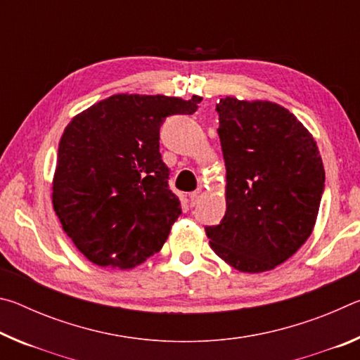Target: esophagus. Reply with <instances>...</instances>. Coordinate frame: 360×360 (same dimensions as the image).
Returning a JSON list of instances; mask_svg holds the SVG:
<instances>
[{"mask_svg": "<svg viewBox=\"0 0 360 360\" xmlns=\"http://www.w3.org/2000/svg\"><path fill=\"white\" fill-rule=\"evenodd\" d=\"M203 195H205V188H203V187H198L197 191L191 193V205H192V206L197 205V203L200 202V198L203 197Z\"/></svg>", "mask_w": 360, "mask_h": 360, "instance_id": "esophagus-1", "label": "esophagus"}]
</instances>
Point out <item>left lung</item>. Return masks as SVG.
I'll return each mask as SVG.
<instances>
[{"mask_svg":"<svg viewBox=\"0 0 360 360\" xmlns=\"http://www.w3.org/2000/svg\"><path fill=\"white\" fill-rule=\"evenodd\" d=\"M216 111L227 211L206 227L210 246L238 271L273 270L313 233L326 181L319 149L276 103L225 96Z\"/></svg>","mask_w":360,"mask_h":360,"instance_id":"8db88e82","label":"left lung"}]
</instances>
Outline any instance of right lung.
Returning <instances> with one entry per match:
<instances>
[{"instance_id":"right-lung-1","label":"right lung","mask_w":360,"mask_h":360,"mask_svg":"<svg viewBox=\"0 0 360 360\" xmlns=\"http://www.w3.org/2000/svg\"><path fill=\"white\" fill-rule=\"evenodd\" d=\"M202 96L119 94L75 115L58 144L53 211L92 264L130 270L165 245L181 203L168 187L160 125Z\"/></svg>"}]
</instances>
